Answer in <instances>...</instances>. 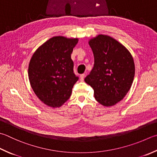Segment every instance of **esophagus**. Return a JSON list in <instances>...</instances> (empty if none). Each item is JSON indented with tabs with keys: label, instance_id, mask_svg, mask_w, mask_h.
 Instances as JSON below:
<instances>
[{
	"label": "esophagus",
	"instance_id": "obj_1",
	"mask_svg": "<svg viewBox=\"0 0 157 157\" xmlns=\"http://www.w3.org/2000/svg\"><path fill=\"white\" fill-rule=\"evenodd\" d=\"M85 76V74H82V75H81V76H80V80H81V81H84Z\"/></svg>",
	"mask_w": 157,
	"mask_h": 157
}]
</instances>
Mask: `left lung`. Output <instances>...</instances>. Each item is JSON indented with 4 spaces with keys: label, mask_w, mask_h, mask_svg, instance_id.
I'll return each mask as SVG.
<instances>
[{
    "label": "left lung",
    "mask_w": 157,
    "mask_h": 157,
    "mask_svg": "<svg viewBox=\"0 0 157 157\" xmlns=\"http://www.w3.org/2000/svg\"><path fill=\"white\" fill-rule=\"evenodd\" d=\"M89 44L94 65L85 81L94 89V98L100 104L113 106L131 87L135 71L133 58L124 46L108 35H97Z\"/></svg>",
    "instance_id": "8db88e82"
}]
</instances>
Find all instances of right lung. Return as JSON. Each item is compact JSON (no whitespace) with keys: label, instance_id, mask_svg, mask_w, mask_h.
<instances>
[{"label":"right lung","instance_id":"1","mask_svg":"<svg viewBox=\"0 0 157 157\" xmlns=\"http://www.w3.org/2000/svg\"><path fill=\"white\" fill-rule=\"evenodd\" d=\"M77 38L53 37L38 48L29 62V79L33 90L47 106L60 107L70 98L78 80L71 59Z\"/></svg>","mask_w":157,"mask_h":157}]
</instances>
